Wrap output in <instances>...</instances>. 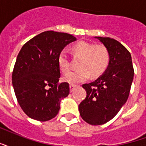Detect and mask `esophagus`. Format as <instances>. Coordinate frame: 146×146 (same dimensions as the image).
Listing matches in <instances>:
<instances>
[{
	"instance_id": "34e87169",
	"label": "esophagus",
	"mask_w": 146,
	"mask_h": 146,
	"mask_svg": "<svg viewBox=\"0 0 146 146\" xmlns=\"http://www.w3.org/2000/svg\"><path fill=\"white\" fill-rule=\"evenodd\" d=\"M77 86L76 85H74V84H70V92H73V90L75 89L76 87Z\"/></svg>"
}]
</instances>
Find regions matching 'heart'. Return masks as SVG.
<instances>
[{
	"label": "heart",
	"mask_w": 146,
	"mask_h": 146,
	"mask_svg": "<svg viewBox=\"0 0 146 146\" xmlns=\"http://www.w3.org/2000/svg\"><path fill=\"white\" fill-rule=\"evenodd\" d=\"M73 56L80 57L78 62L79 69L66 73L63 80L70 83L82 82L89 78L99 76L105 72L110 64V55L108 49L103 45H96L86 41H80L72 47ZM59 66L63 73L70 69V62L65 50L61 51L58 56Z\"/></svg>",
	"instance_id": "heart-1"
}]
</instances>
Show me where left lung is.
Segmentation results:
<instances>
[{
    "label": "left lung",
    "mask_w": 146,
    "mask_h": 146,
    "mask_svg": "<svg viewBox=\"0 0 146 146\" xmlns=\"http://www.w3.org/2000/svg\"><path fill=\"white\" fill-rule=\"evenodd\" d=\"M95 38L108 49L110 64L97 80L83 85L86 97L79 105V111L85 122L99 125L115 117L127 101L134 69L131 54L122 43L110 37Z\"/></svg>",
    "instance_id": "obj_1"
}]
</instances>
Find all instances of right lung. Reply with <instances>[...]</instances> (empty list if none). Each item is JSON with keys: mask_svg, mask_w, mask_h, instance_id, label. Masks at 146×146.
Returning a JSON list of instances; mask_svg holds the SVG:
<instances>
[{"mask_svg": "<svg viewBox=\"0 0 146 146\" xmlns=\"http://www.w3.org/2000/svg\"><path fill=\"white\" fill-rule=\"evenodd\" d=\"M75 40L69 33L45 31L27 41L19 52L12 84L19 105L31 119L45 122L58 114L60 100L70 93L68 83H59L58 56Z\"/></svg>", "mask_w": 146, "mask_h": 146, "instance_id": "add662e5", "label": "right lung"}]
</instances>
